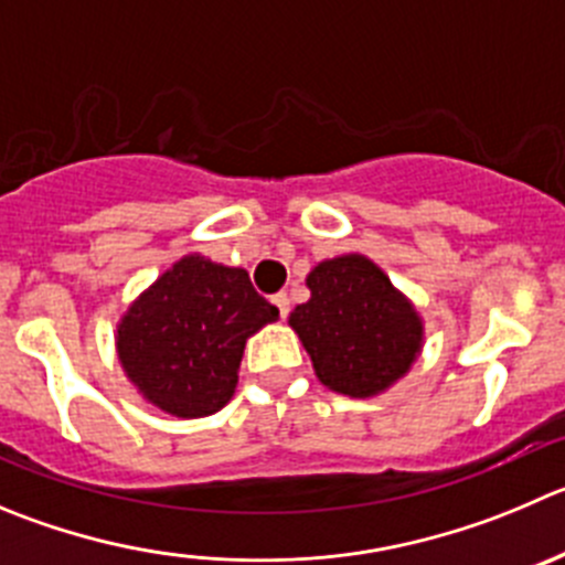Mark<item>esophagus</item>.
I'll return each mask as SVG.
<instances>
[{"mask_svg":"<svg viewBox=\"0 0 565 565\" xmlns=\"http://www.w3.org/2000/svg\"><path fill=\"white\" fill-rule=\"evenodd\" d=\"M271 302H274V308L279 310V316H282V319H286L288 310H291V299H288V294H274Z\"/></svg>","mask_w":565,"mask_h":565,"instance_id":"1","label":"esophagus"}]
</instances>
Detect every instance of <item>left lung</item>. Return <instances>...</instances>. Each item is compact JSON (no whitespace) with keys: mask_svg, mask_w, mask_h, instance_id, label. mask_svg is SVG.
Segmentation results:
<instances>
[{"mask_svg":"<svg viewBox=\"0 0 565 565\" xmlns=\"http://www.w3.org/2000/svg\"><path fill=\"white\" fill-rule=\"evenodd\" d=\"M310 299L288 324L310 354L321 385L352 399L385 394L424 349L416 305L366 255L330 257L310 268Z\"/></svg>","mask_w":565,"mask_h":565,"instance_id":"obj_1","label":"left lung"}]
</instances>
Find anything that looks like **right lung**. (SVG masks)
<instances>
[{"mask_svg":"<svg viewBox=\"0 0 565 565\" xmlns=\"http://www.w3.org/2000/svg\"><path fill=\"white\" fill-rule=\"evenodd\" d=\"M277 319L244 268L191 252L127 305L116 324L118 363L158 411L211 416L233 399L246 341Z\"/></svg>","mask_w":565,"mask_h":565,"instance_id":"obj_1","label":"right lung"}]
</instances>
